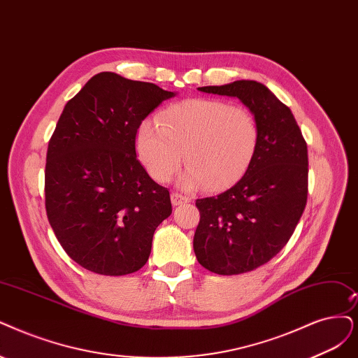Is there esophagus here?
Instances as JSON below:
<instances>
[{
  "label": "esophagus",
  "mask_w": 358,
  "mask_h": 358,
  "mask_svg": "<svg viewBox=\"0 0 358 358\" xmlns=\"http://www.w3.org/2000/svg\"><path fill=\"white\" fill-rule=\"evenodd\" d=\"M171 202H172V205L177 206V205H182V203L190 202V197L189 196H184V194L178 193V192H174V193L171 194Z\"/></svg>",
  "instance_id": "esophagus-1"
}]
</instances>
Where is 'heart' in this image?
<instances>
[{"label":"heart","instance_id":"b5f03b06","mask_svg":"<svg viewBox=\"0 0 358 358\" xmlns=\"http://www.w3.org/2000/svg\"><path fill=\"white\" fill-rule=\"evenodd\" d=\"M259 141L255 116L220 99H189L145 119L137 129L140 161L156 181H169L182 159L184 187L227 189L252 164Z\"/></svg>","mask_w":358,"mask_h":358}]
</instances>
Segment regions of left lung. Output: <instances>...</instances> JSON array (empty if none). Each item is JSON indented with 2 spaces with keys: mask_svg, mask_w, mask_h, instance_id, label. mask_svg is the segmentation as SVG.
Wrapping results in <instances>:
<instances>
[{
  "mask_svg": "<svg viewBox=\"0 0 358 358\" xmlns=\"http://www.w3.org/2000/svg\"><path fill=\"white\" fill-rule=\"evenodd\" d=\"M237 97L254 113L259 141L252 164L234 186L197 199L201 213L193 248L206 270L233 275L275 257L294 234L308 194L307 143L286 104L257 81L201 87Z\"/></svg>",
  "mask_w": 358,
  "mask_h": 358,
  "instance_id": "8db88e82",
  "label": "left lung"
}]
</instances>
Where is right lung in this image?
Segmentation results:
<instances>
[{"label": "right lung", "mask_w": 358, "mask_h": 358, "mask_svg": "<svg viewBox=\"0 0 358 358\" xmlns=\"http://www.w3.org/2000/svg\"><path fill=\"white\" fill-rule=\"evenodd\" d=\"M174 96L101 72L64 106L48 141L45 209L66 254L88 271H138L156 227L172 213L168 189L137 159L136 136L143 119Z\"/></svg>", "instance_id": "right-lung-1"}]
</instances>
